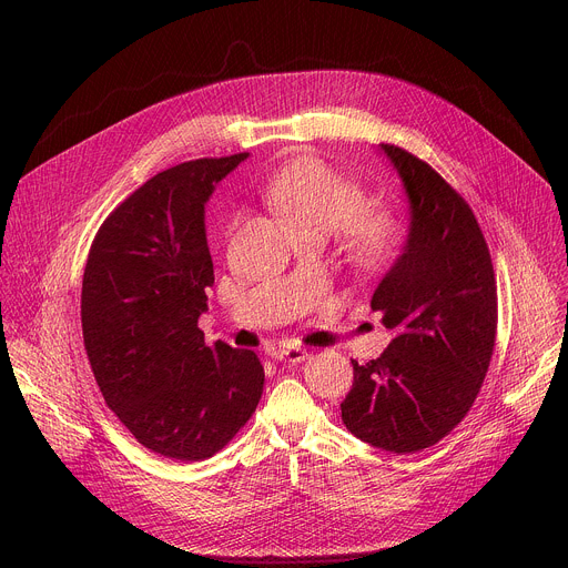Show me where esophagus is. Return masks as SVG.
Masks as SVG:
<instances>
[{
  "mask_svg": "<svg viewBox=\"0 0 568 568\" xmlns=\"http://www.w3.org/2000/svg\"><path fill=\"white\" fill-rule=\"evenodd\" d=\"M276 359H281V362H290V364H296V362H305V359H307V348H301V346L281 348V351L276 353Z\"/></svg>",
  "mask_w": 568,
  "mask_h": 568,
  "instance_id": "esophagus-1",
  "label": "esophagus"
}]
</instances>
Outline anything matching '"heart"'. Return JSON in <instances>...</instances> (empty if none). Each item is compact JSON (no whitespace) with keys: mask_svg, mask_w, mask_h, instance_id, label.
Listing matches in <instances>:
<instances>
[{"mask_svg":"<svg viewBox=\"0 0 568 568\" xmlns=\"http://www.w3.org/2000/svg\"><path fill=\"white\" fill-rule=\"evenodd\" d=\"M265 197L294 233L342 229L344 261L362 276L388 272L404 252L402 220L388 209H368V191L321 159L303 156L278 171Z\"/></svg>","mask_w":568,"mask_h":568,"instance_id":"1","label":"heart"}]
</instances>
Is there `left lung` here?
I'll return each instance as SVG.
<instances>
[{
    "label": "left lung",
    "mask_w": 568,
    "mask_h": 568,
    "mask_svg": "<svg viewBox=\"0 0 568 568\" xmlns=\"http://www.w3.org/2000/svg\"><path fill=\"white\" fill-rule=\"evenodd\" d=\"M382 150L409 193L412 231L371 298L395 339L377 359H353L342 420L373 447L414 454L463 423L483 386L497 342V278L463 195L409 150Z\"/></svg>",
    "instance_id": "8db88e82"
}]
</instances>
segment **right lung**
<instances>
[{"mask_svg":"<svg viewBox=\"0 0 568 568\" xmlns=\"http://www.w3.org/2000/svg\"><path fill=\"white\" fill-rule=\"evenodd\" d=\"M247 154L156 173L105 217L88 256L80 321L94 379L128 432L171 460L217 454L263 395L258 355L209 346L197 326L215 281L204 204Z\"/></svg>","mask_w":568,"mask_h":568,"instance_id":"obj_1","label":"right lung"}]
</instances>
